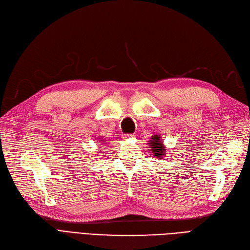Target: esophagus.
Instances as JSON below:
<instances>
[{
  "mask_svg": "<svg viewBox=\"0 0 250 250\" xmlns=\"http://www.w3.org/2000/svg\"><path fill=\"white\" fill-rule=\"evenodd\" d=\"M133 137H134L133 134H125V135L123 136V138L124 139H128V138H133Z\"/></svg>",
  "mask_w": 250,
  "mask_h": 250,
  "instance_id": "esophagus-1",
  "label": "esophagus"
}]
</instances>
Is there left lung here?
<instances>
[{"instance_id":"8db88e82","label":"left lung","mask_w":250,"mask_h":250,"mask_svg":"<svg viewBox=\"0 0 250 250\" xmlns=\"http://www.w3.org/2000/svg\"><path fill=\"white\" fill-rule=\"evenodd\" d=\"M148 144L151 148L152 155L155 156V158H159V159L163 158V156L165 155V147H164V144H163L162 140L160 139L159 135L151 136Z\"/></svg>"}]
</instances>
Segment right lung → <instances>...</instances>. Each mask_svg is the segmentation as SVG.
<instances>
[{"instance_id": "right-lung-1", "label": "right lung", "mask_w": 250, "mask_h": 250, "mask_svg": "<svg viewBox=\"0 0 250 250\" xmlns=\"http://www.w3.org/2000/svg\"><path fill=\"white\" fill-rule=\"evenodd\" d=\"M101 141H103V140H101ZM103 144H104V143H103Z\"/></svg>"}]
</instances>
